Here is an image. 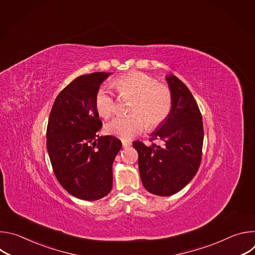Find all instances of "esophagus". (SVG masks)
<instances>
[{"mask_svg":"<svg viewBox=\"0 0 255 255\" xmlns=\"http://www.w3.org/2000/svg\"><path fill=\"white\" fill-rule=\"evenodd\" d=\"M132 143H131V141H127V140H122V146L124 147V148H126V147H128V146H130Z\"/></svg>","mask_w":255,"mask_h":255,"instance_id":"obj_1","label":"esophagus"}]
</instances>
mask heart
<instances>
[{
    "label": "heart",
    "instance_id": "heart-1",
    "mask_svg": "<svg viewBox=\"0 0 255 255\" xmlns=\"http://www.w3.org/2000/svg\"><path fill=\"white\" fill-rule=\"evenodd\" d=\"M117 92L123 99H133L130 103L131 115L118 117L105 127L109 135L130 139L146 129H156L168 118L172 105V92L168 86L159 84L153 77L140 71H130L114 81ZM98 114L109 119L117 111L116 100L106 86L98 89L95 96Z\"/></svg>",
    "mask_w": 255,
    "mask_h": 255
}]
</instances>
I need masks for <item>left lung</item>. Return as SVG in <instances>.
<instances>
[{"instance_id":"1","label":"left lung","mask_w":255,"mask_h":255,"mask_svg":"<svg viewBox=\"0 0 255 255\" xmlns=\"http://www.w3.org/2000/svg\"><path fill=\"white\" fill-rule=\"evenodd\" d=\"M166 81L172 92V109L150 139L162 144L146 146L133 142L144 188L161 197L179 192L193 179L201 164L204 141L202 114L191 91L175 76H166Z\"/></svg>"}]
</instances>
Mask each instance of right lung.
Returning <instances> with one entry per match:
<instances>
[{
  "instance_id": "1",
  "label": "right lung",
  "mask_w": 255,
  "mask_h": 255,
  "mask_svg": "<svg viewBox=\"0 0 255 255\" xmlns=\"http://www.w3.org/2000/svg\"><path fill=\"white\" fill-rule=\"evenodd\" d=\"M110 72L78 77L56 97L46 130V146L53 172L71 196L96 201L112 190L114 159L121 141L99 137L102 121L95 96Z\"/></svg>"
}]
</instances>
